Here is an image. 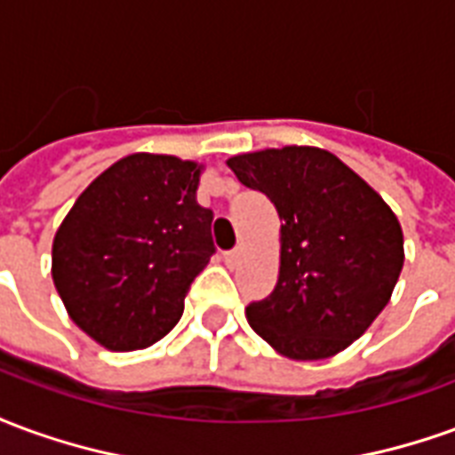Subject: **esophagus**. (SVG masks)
Listing matches in <instances>:
<instances>
[{"instance_id":"esophagus-1","label":"esophagus","mask_w":455,"mask_h":455,"mask_svg":"<svg viewBox=\"0 0 455 455\" xmlns=\"http://www.w3.org/2000/svg\"><path fill=\"white\" fill-rule=\"evenodd\" d=\"M238 258H241V248H234V251L224 253V263H227L228 267H234L238 263Z\"/></svg>"}]
</instances>
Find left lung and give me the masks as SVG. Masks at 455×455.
I'll use <instances>...</instances> for the list:
<instances>
[{"mask_svg": "<svg viewBox=\"0 0 455 455\" xmlns=\"http://www.w3.org/2000/svg\"><path fill=\"white\" fill-rule=\"evenodd\" d=\"M227 165L280 217V273L270 297L246 307L251 329L292 361L348 348L390 302L404 266L395 212L324 148H266Z\"/></svg>", "mask_w": 455, "mask_h": 455, "instance_id": "1", "label": "left lung"}]
</instances>
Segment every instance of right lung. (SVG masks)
I'll use <instances>...</instances> for the list:
<instances>
[{
	"label": "right lung",
	"mask_w": 455,
	"mask_h": 455,
	"mask_svg": "<svg viewBox=\"0 0 455 455\" xmlns=\"http://www.w3.org/2000/svg\"><path fill=\"white\" fill-rule=\"evenodd\" d=\"M204 165L131 153L75 199L53 238V283L68 315L109 351L148 348L178 324L214 253Z\"/></svg>",
	"instance_id": "1"
}]
</instances>
